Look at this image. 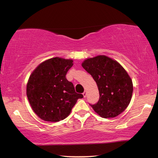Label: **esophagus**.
Listing matches in <instances>:
<instances>
[{
	"mask_svg": "<svg viewBox=\"0 0 158 158\" xmlns=\"http://www.w3.org/2000/svg\"><path fill=\"white\" fill-rule=\"evenodd\" d=\"M83 97H84V98H85L86 96H87V92L85 91L84 92H83Z\"/></svg>",
	"mask_w": 158,
	"mask_h": 158,
	"instance_id": "obj_1",
	"label": "esophagus"
}]
</instances>
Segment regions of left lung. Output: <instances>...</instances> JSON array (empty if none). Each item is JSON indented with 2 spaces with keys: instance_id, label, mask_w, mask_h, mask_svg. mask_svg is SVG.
I'll list each match as a JSON object with an SVG mask.
<instances>
[{
  "instance_id": "8db88e82",
  "label": "left lung",
  "mask_w": 158,
  "mask_h": 158,
  "mask_svg": "<svg viewBox=\"0 0 158 158\" xmlns=\"http://www.w3.org/2000/svg\"><path fill=\"white\" fill-rule=\"evenodd\" d=\"M82 66L92 75L99 91V100L90 105L103 118H113L124 111L132 98L133 85L119 64L105 56L85 60Z\"/></svg>"
}]
</instances>
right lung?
I'll return each mask as SVG.
<instances>
[{
	"instance_id": "right-lung-1",
	"label": "right lung",
	"mask_w": 158,
	"mask_h": 158,
	"mask_svg": "<svg viewBox=\"0 0 158 158\" xmlns=\"http://www.w3.org/2000/svg\"><path fill=\"white\" fill-rule=\"evenodd\" d=\"M73 62L56 57L42 62L30 76L26 88L28 101L43 120L56 122L64 119L77 100L83 97L66 78Z\"/></svg>"
}]
</instances>
